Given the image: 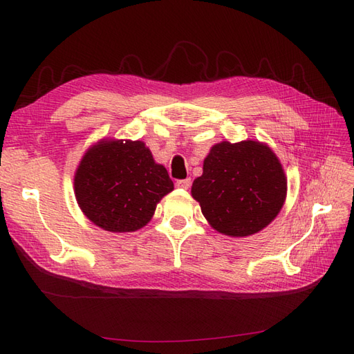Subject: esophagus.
<instances>
[{
    "mask_svg": "<svg viewBox=\"0 0 354 354\" xmlns=\"http://www.w3.org/2000/svg\"><path fill=\"white\" fill-rule=\"evenodd\" d=\"M190 178H183V180H177V183H176V186L177 187H180V189H189L190 187Z\"/></svg>",
    "mask_w": 354,
    "mask_h": 354,
    "instance_id": "esophagus-1",
    "label": "esophagus"
}]
</instances>
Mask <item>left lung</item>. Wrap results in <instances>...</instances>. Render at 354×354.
Listing matches in <instances>:
<instances>
[{
    "instance_id": "obj_1",
    "label": "left lung",
    "mask_w": 354,
    "mask_h": 354,
    "mask_svg": "<svg viewBox=\"0 0 354 354\" xmlns=\"http://www.w3.org/2000/svg\"><path fill=\"white\" fill-rule=\"evenodd\" d=\"M286 177L279 159L259 142H221L203 160L192 196L211 226L229 236L260 232L281 211Z\"/></svg>"
}]
</instances>
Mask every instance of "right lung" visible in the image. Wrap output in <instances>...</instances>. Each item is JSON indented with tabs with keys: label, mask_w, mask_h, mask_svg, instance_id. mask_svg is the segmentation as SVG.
<instances>
[{
	"label": "right lung",
	"mask_w": 354,
	"mask_h": 354,
	"mask_svg": "<svg viewBox=\"0 0 354 354\" xmlns=\"http://www.w3.org/2000/svg\"><path fill=\"white\" fill-rule=\"evenodd\" d=\"M173 189L165 167L155 162L143 142H100L88 149L75 174L82 212L108 232L142 229Z\"/></svg>",
	"instance_id": "1"
}]
</instances>
